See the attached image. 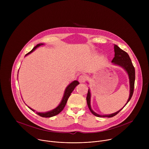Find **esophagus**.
<instances>
[{
  "label": "esophagus",
  "instance_id": "1",
  "mask_svg": "<svg viewBox=\"0 0 149 149\" xmlns=\"http://www.w3.org/2000/svg\"><path fill=\"white\" fill-rule=\"evenodd\" d=\"M86 79H87V78H86V76L84 75H81L79 76V77L78 78V81H79V82L83 83L86 81Z\"/></svg>",
  "mask_w": 149,
  "mask_h": 149
}]
</instances>
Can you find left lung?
<instances>
[{"mask_svg":"<svg viewBox=\"0 0 149 149\" xmlns=\"http://www.w3.org/2000/svg\"><path fill=\"white\" fill-rule=\"evenodd\" d=\"M114 57L113 59L111 62H113L114 64L119 65L121 67L123 68H124L125 71L128 74L129 78V81H130V95L129 98L127 100V103L125 104L124 106L129 102V101L130 100V99L132 97L133 92H134V81H135V69L133 65L132 62L131 61V59L126 52L122 50L121 48H120L117 45H114ZM91 93L90 90L88 91L87 96V102L88 107L90 110V111L93 114L94 116L98 117H112L115 116L116 114H117L124 107L120 110L119 111L109 115H100L95 113L91 107Z\"/></svg>","mask_w":149,"mask_h":149,"instance_id":"8db88e82","label":"left lung"}]
</instances>
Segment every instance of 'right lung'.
Instances as JSON below:
<instances>
[{"label":"right lung","instance_id":"add662e5","mask_svg":"<svg viewBox=\"0 0 149 149\" xmlns=\"http://www.w3.org/2000/svg\"><path fill=\"white\" fill-rule=\"evenodd\" d=\"M44 45V44H38L37 45H36L29 53H28L27 54H26L25 56L28 55V54L32 53L36 48H37L38 47ZM79 82L78 81H72L70 85H68V87L66 88L65 90V92H64V94H63V98L62 99V101L61 102H60V104H59V105L57 107H56L55 109H54V110H51V111H48V112H45V113H39V112H36V113L42 117H53V116H55L57 114H58L59 113H61L62 110L63 109V108L65 107V106L67 104V102L68 101V98L70 97L71 93L73 91V90H74V88H75V87L77 86H78V85L79 84ZM32 111H35L34 110H33L32 109L30 108L29 107H28Z\"/></svg>","mask_w":149,"mask_h":149}]
</instances>
